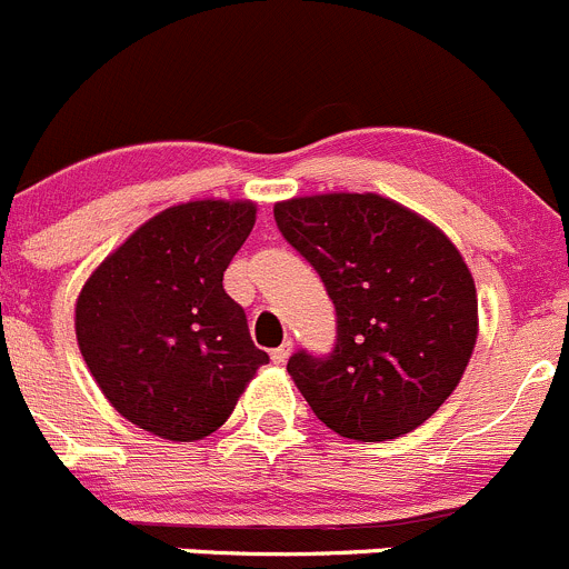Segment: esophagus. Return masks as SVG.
Wrapping results in <instances>:
<instances>
[{"mask_svg": "<svg viewBox=\"0 0 569 569\" xmlns=\"http://www.w3.org/2000/svg\"><path fill=\"white\" fill-rule=\"evenodd\" d=\"M290 353H292V342L290 340L282 342V346H279V348H273V351H271L273 365H284L287 359H290Z\"/></svg>", "mask_w": 569, "mask_h": 569, "instance_id": "obj_1", "label": "esophagus"}]
</instances>
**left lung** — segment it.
I'll return each mask as SVG.
<instances>
[{
	"label": "left lung",
	"mask_w": 569,
	"mask_h": 569,
	"mask_svg": "<svg viewBox=\"0 0 569 569\" xmlns=\"http://www.w3.org/2000/svg\"><path fill=\"white\" fill-rule=\"evenodd\" d=\"M273 218L337 312L335 351L287 362L312 412L348 440L418 429L457 390L476 348V284L457 246L376 193L301 196L279 201Z\"/></svg>",
	"instance_id": "left-lung-1"
}]
</instances>
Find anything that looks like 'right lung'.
Masks as SVG:
<instances>
[{
    "instance_id": "right-lung-1",
    "label": "right lung",
    "mask_w": 569,
    "mask_h": 569,
    "mask_svg": "<svg viewBox=\"0 0 569 569\" xmlns=\"http://www.w3.org/2000/svg\"><path fill=\"white\" fill-rule=\"evenodd\" d=\"M254 221V201L168 207L82 287L74 309L82 359L138 429L173 442L212 435L268 362L243 307L223 290V271Z\"/></svg>"
}]
</instances>
